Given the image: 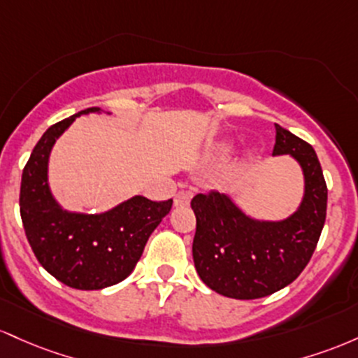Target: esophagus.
<instances>
[{"mask_svg":"<svg viewBox=\"0 0 358 358\" xmlns=\"http://www.w3.org/2000/svg\"><path fill=\"white\" fill-rule=\"evenodd\" d=\"M189 203H191V192L180 191V192H178V194H176V198H174V206L176 208L187 206Z\"/></svg>","mask_w":358,"mask_h":358,"instance_id":"34e87169","label":"esophagus"}]
</instances>
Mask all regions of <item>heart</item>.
I'll return each mask as SVG.
<instances>
[{
    "label": "heart",
    "instance_id": "1",
    "mask_svg": "<svg viewBox=\"0 0 358 358\" xmlns=\"http://www.w3.org/2000/svg\"><path fill=\"white\" fill-rule=\"evenodd\" d=\"M231 152H233L231 143L222 142V143H216V145H213L210 148V152H208V155H210V157L215 159V160H224V159L230 157ZM254 159H255V155L250 152V154H248V157H247V162H252Z\"/></svg>",
    "mask_w": 358,
    "mask_h": 358
}]
</instances>
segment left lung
I'll return each mask as SVG.
<instances>
[{
    "mask_svg": "<svg viewBox=\"0 0 358 358\" xmlns=\"http://www.w3.org/2000/svg\"><path fill=\"white\" fill-rule=\"evenodd\" d=\"M272 155H289L303 172V198L286 218L250 215L233 196L196 194L194 267L208 287L231 299H259L289 286L308 266L327 218L328 189L316 152L275 125Z\"/></svg>",
    "mask_w": 358,
    "mask_h": 358,
    "instance_id": "left-lung-1",
    "label": "left lung"
}]
</instances>
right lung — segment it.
Listing matches in <instances>:
<instances>
[{
    "mask_svg": "<svg viewBox=\"0 0 358 358\" xmlns=\"http://www.w3.org/2000/svg\"><path fill=\"white\" fill-rule=\"evenodd\" d=\"M101 115L87 108L52 125L31 152L22 174L20 215L28 243L42 267L66 286L98 291L122 282L134 272L148 236L172 208L136 194L101 213L66 210L52 192V148L76 118Z\"/></svg>",
    "mask_w": 358,
    "mask_h": 358,
    "instance_id": "add662e5",
    "label": "right lung"
}]
</instances>
